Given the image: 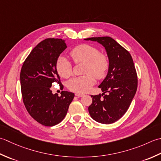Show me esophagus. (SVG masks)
<instances>
[{"instance_id":"34e87169","label":"esophagus","mask_w":161,"mask_h":161,"mask_svg":"<svg viewBox=\"0 0 161 161\" xmlns=\"http://www.w3.org/2000/svg\"><path fill=\"white\" fill-rule=\"evenodd\" d=\"M75 95H76V96L78 97H82L84 96V94H81V93H76V94H75Z\"/></svg>"}]
</instances>
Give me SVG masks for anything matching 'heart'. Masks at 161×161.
I'll return each instance as SVG.
<instances>
[{
    "label": "heart",
    "instance_id": "obj_1",
    "mask_svg": "<svg viewBox=\"0 0 161 161\" xmlns=\"http://www.w3.org/2000/svg\"><path fill=\"white\" fill-rule=\"evenodd\" d=\"M70 55L75 63L85 62L84 73L87 74L69 80L67 85L70 90L78 93L87 92L95 83L94 77L101 79L106 76L109 68V59L106 54L101 53L97 47L87 44H80L72 49ZM55 67L62 78H69L72 74V64L63 56L58 58Z\"/></svg>",
    "mask_w": 161,
    "mask_h": 161
}]
</instances>
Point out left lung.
<instances>
[{"label": "left lung", "instance_id": "1", "mask_svg": "<svg viewBox=\"0 0 161 161\" xmlns=\"http://www.w3.org/2000/svg\"><path fill=\"white\" fill-rule=\"evenodd\" d=\"M85 40L101 44L109 59L108 74L99 86L103 93L92 95V103L88 107L89 113L97 122L114 123L126 113L136 92L137 76L133 58L129 51L110 37H90Z\"/></svg>", "mask_w": 161, "mask_h": 161}]
</instances>
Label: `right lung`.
I'll use <instances>...</instances> for the list:
<instances>
[{
	"mask_svg": "<svg viewBox=\"0 0 161 161\" xmlns=\"http://www.w3.org/2000/svg\"><path fill=\"white\" fill-rule=\"evenodd\" d=\"M67 48L62 39L48 38L32 49L21 70L23 101L30 115L39 124L53 126L66 116L74 94L67 91L53 94L52 83L62 85L55 64ZM63 89V88H62Z\"/></svg>",
	"mask_w": 161,
	"mask_h": 161,
	"instance_id": "1",
	"label": "right lung"
}]
</instances>
